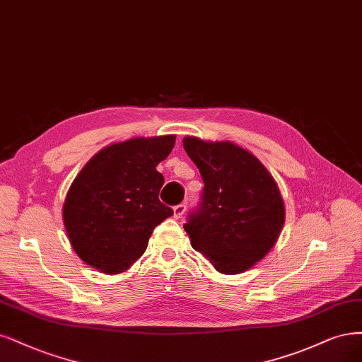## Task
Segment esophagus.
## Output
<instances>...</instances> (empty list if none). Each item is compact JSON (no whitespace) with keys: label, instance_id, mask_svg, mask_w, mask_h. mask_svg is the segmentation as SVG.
I'll return each instance as SVG.
<instances>
[{"label":"esophagus","instance_id":"obj_1","mask_svg":"<svg viewBox=\"0 0 362 362\" xmlns=\"http://www.w3.org/2000/svg\"><path fill=\"white\" fill-rule=\"evenodd\" d=\"M185 209H187L185 204H180L177 206H173V217H175L177 220L181 218L184 216V213H185Z\"/></svg>","mask_w":362,"mask_h":362}]
</instances>
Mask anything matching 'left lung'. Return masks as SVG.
<instances>
[{"mask_svg":"<svg viewBox=\"0 0 362 362\" xmlns=\"http://www.w3.org/2000/svg\"><path fill=\"white\" fill-rule=\"evenodd\" d=\"M204 180L201 204L184 229L192 247L221 274H241L264 259L284 223V204L271 173L232 142L184 138Z\"/></svg>","mask_w":362,"mask_h":362,"instance_id":"left-lung-1","label":"left lung"}]
</instances>
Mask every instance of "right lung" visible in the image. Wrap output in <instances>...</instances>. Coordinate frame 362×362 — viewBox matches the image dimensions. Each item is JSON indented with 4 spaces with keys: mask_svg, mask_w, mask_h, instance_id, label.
<instances>
[{
    "mask_svg": "<svg viewBox=\"0 0 362 362\" xmlns=\"http://www.w3.org/2000/svg\"><path fill=\"white\" fill-rule=\"evenodd\" d=\"M173 145V134L134 138L103 148L82 168L62 218L85 264L119 274L144 255L154 228L173 214L158 199L165 178L156 169Z\"/></svg>",
    "mask_w": 362,
    "mask_h": 362,
    "instance_id": "obj_1",
    "label": "right lung"
}]
</instances>
